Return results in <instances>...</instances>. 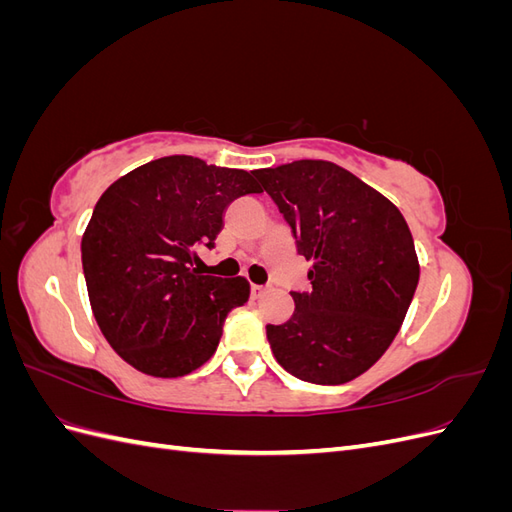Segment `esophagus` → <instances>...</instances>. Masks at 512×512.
Here are the masks:
<instances>
[{"instance_id": "esophagus-1", "label": "esophagus", "mask_w": 512, "mask_h": 512, "mask_svg": "<svg viewBox=\"0 0 512 512\" xmlns=\"http://www.w3.org/2000/svg\"><path fill=\"white\" fill-rule=\"evenodd\" d=\"M265 292H267V288H265V286H258V284H254V286H252V297H254V299H260L262 294H265Z\"/></svg>"}]
</instances>
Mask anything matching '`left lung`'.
Segmentation results:
<instances>
[{"label": "left lung", "instance_id": "8db88e82", "mask_svg": "<svg viewBox=\"0 0 512 512\" xmlns=\"http://www.w3.org/2000/svg\"><path fill=\"white\" fill-rule=\"evenodd\" d=\"M312 260V288L290 292L294 314L267 324L271 350L292 376L344 384L386 352L418 284L412 232L401 211L350 170L297 160L254 170Z\"/></svg>", "mask_w": 512, "mask_h": 512}]
</instances>
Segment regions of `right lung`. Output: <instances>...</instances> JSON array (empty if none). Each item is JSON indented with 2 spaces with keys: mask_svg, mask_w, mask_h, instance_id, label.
<instances>
[{
  "mask_svg": "<svg viewBox=\"0 0 512 512\" xmlns=\"http://www.w3.org/2000/svg\"><path fill=\"white\" fill-rule=\"evenodd\" d=\"M260 192L247 170L166 156L100 196L83 232V271L98 327L123 361L179 378L211 359L250 282L203 275L196 250L213 247L232 200Z\"/></svg>",
  "mask_w": 512,
  "mask_h": 512,
  "instance_id": "1",
  "label": "right lung"
}]
</instances>
